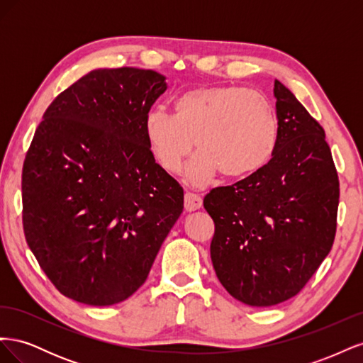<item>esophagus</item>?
Wrapping results in <instances>:
<instances>
[{
  "label": "esophagus",
  "mask_w": 363,
  "mask_h": 363,
  "mask_svg": "<svg viewBox=\"0 0 363 363\" xmlns=\"http://www.w3.org/2000/svg\"><path fill=\"white\" fill-rule=\"evenodd\" d=\"M203 206V200L200 195H196L194 192H186L184 194V208L188 212H194L196 208H200Z\"/></svg>",
  "instance_id": "34e87169"
}]
</instances>
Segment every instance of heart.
<instances>
[{
  "instance_id": "obj_1",
  "label": "heart",
  "mask_w": 363,
  "mask_h": 363,
  "mask_svg": "<svg viewBox=\"0 0 363 363\" xmlns=\"http://www.w3.org/2000/svg\"><path fill=\"white\" fill-rule=\"evenodd\" d=\"M174 113L155 108L145 116L144 130L151 155L169 174H179L196 156L189 177L196 184L218 172L242 179L265 164L277 144L276 112L262 94L238 86H201L179 95Z\"/></svg>"
}]
</instances>
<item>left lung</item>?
<instances>
[{"instance_id":"left-lung-1","label":"left lung","mask_w":363,"mask_h":363,"mask_svg":"<svg viewBox=\"0 0 363 363\" xmlns=\"http://www.w3.org/2000/svg\"><path fill=\"white\" fill-rule=\"evenodd\" d=\"M279 136L272 159L204 196L215 223L211 257L227 292L268 307L298 294L332 250L339 180L324 128L274 82Z\"/></svg>"}]
</instances>
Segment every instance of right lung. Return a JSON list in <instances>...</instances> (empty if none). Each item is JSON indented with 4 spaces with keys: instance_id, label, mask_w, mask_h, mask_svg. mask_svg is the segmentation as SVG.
Masks as SVG:
<instances>
[{
    "instance_id": "right-lung-1",
    "label": "right lung",
    "mask_w": 363,
    "mask_h": 363,
    "mask_svg": "<svg viewBox=\"0 0 363 363\" xmlns=\"http://www.w3.org/2000/svg\"><path fill=\"white\" fill-rule=\"evenodd\" d=\"M151 69H94L43 113L23 168L27 244L68 298L112 306L148 277L183 212L144 123L167 91Z\"/></svg>"
}]
</instances>
